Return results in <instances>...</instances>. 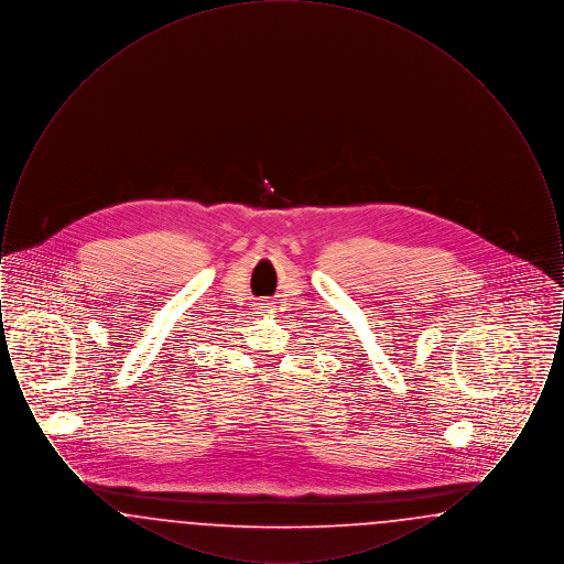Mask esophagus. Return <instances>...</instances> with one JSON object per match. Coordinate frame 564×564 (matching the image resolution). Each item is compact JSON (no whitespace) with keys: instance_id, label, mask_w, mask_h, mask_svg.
Instances as JSON below:
<instances>
[{"instance_id":"34e87169","label":"esophagus","mask_w":564,"mask_h":564,"mask_svg":"<svg viewBox=\"0 0 564 564\" xmlns=\"http://www.w3.org/2000/svg\"><path fill=\"white\" fill-rule=\"evenodd\" d=\"M256 306H258V311H262V313H267V311L272 308V306H270V302H267V300H260Z\"/></svg>"}]
</instances>
